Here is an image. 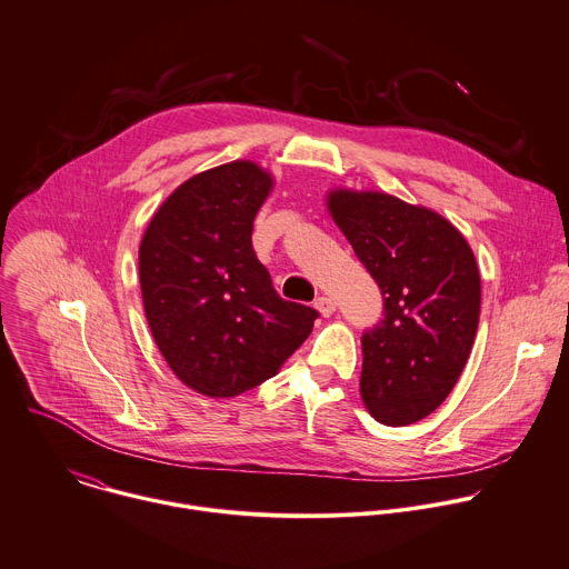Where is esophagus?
Instances as JSON below:
<instances>
[{"instance_id": "esophagus-1", "label": "esophagus", "mask_w": 569, "mask_h": 569, "mask_svg": "<svg viewBox=\"0 0 569 569\" xmlns=\"http://www.w3.org/2000/svg\"><path fill=\"white\" fill-rule=\"evenodd\" d=\"M316 309H318L325 318H329V316L336 311V302H333L331 298H327V296H320V298L316 300Z\"/></svg>"}]
</instances>
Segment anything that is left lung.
Returning a JSON list of instances; mask_svg holds the SVG:
<instances>
[{
  "label": "left lung",
  "instance_id": "obj_1",
  "mask_svg": "<svg viewBox=\"0 0 569 569\" xmlns=\"http://www.w3.org/2000/svg\"><path fill=\"white\" fill-rule=\"evenodd\" d=\"M329 211L383 298V318L362 336V399L386 426L415 423L450 395L472 351L475 253L443 216L390 193L331 191Z\"/></svg>",
  "mask_w": 569,
  "mask_h": 569
}]
</instances>
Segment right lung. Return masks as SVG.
Wrapping results in <instances>:
<instances>
[{
	"mask_svg": "<svg viewBox=\"0 0 569 569\" xmlns=\"http://www.w3.org/2000/svg\"><path fill=\"white\" fill-rule=\"evenodd\" d=\"M269 172L233 161L170 193L139 247L154 342L186 386L236 397L273 378L309 338L318 311L282 300L251 244Z\"/></svg>",
	"mask_w": 569,
	"mask_h": 569,
	"instance_id": "add662e5",
	"label": "right lung"
}]
</instances>
